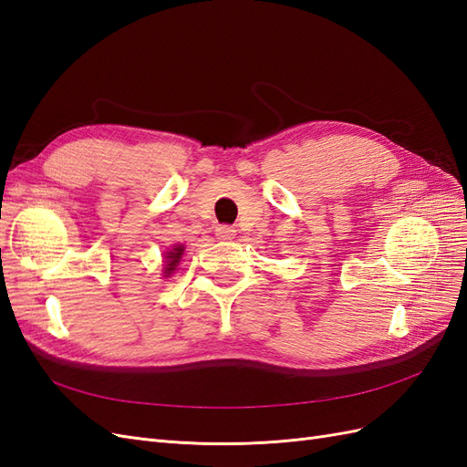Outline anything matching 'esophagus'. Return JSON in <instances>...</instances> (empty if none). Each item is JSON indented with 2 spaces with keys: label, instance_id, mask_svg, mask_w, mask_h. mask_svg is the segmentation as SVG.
<instances>
[{
  "label": "esophagus",
  "instance_id": "34e87169",
  "mask_svg": "<svg viewBox=\"0 0 467 467\" xmlns=\"http://www.w3.org/2000/svg\"><path fill=\"white\" fill-rule=\"evenodd\" d=\"M216 237L222 239V242H230V239L235 237V230L232 228V225H218Z\"/></svg>",
  "mask_w": 467,
  "mask_h": 467
}]
</instances>
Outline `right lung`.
<instances>
[{
	"mask_svg": "<svg viewBox=\"0 0 467 467\" xmlns=\"http://www.w3.org/2000/svg\"><path fill=\"white\" fill-rule=\"evenodd\" d=\"M182 251H185V247H182V245H175L171 251H167V255H165V268H163L165 276H169V275H171V273L175 271L179 261H181V257H182Z\"/></svg>",
	"mask_w": 467,
	"mask_h": 467,
	"instance_id": "1",
	"label": "right lung"
}]
</instances>
